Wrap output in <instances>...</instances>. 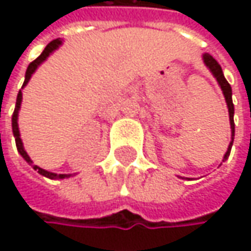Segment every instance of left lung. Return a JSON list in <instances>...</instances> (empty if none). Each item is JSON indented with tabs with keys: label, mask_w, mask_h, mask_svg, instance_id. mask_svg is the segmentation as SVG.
Listing matches in <instances>:
<instances>
[{
	"label": "left lung",
	"mask_w": 251,
	"mask_h": 251,
	"mask_svg": "<svg viewBox=\"0 0 251 251\" xmlns=\"http://www.w3.org/2000/svg\"><path fill=\"white\" fill-rule=\"evenodd\" d=\"M202 59H203V64L206 65V68L212 73V75L215 76V79L218 81L221 90H223V94L226 97V107H228V116H229V126H231V141H229V145L226 148V152L224 154V158L223 161H226V158L229 157V152H231V147H232V142H234V104H232V91H231V85L228 84V81L224 76L223 73V68L221 65L209 55V53H203L202 55Z\"/></svg>",
	"instance_id": "8db88e82"
}]
</instances>
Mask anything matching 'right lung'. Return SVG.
Returning <instances> with one entry per match:
<instances>
[{
    "label": "right lung",
    "mask_w": 251,
    "mask_h": 251,
    "mask_svg": "<svg viewBox=\"0 0 251 251\" xmlns=\"http://www.w3.org/2000/svg\"><path fill=\"white\" fill-rule=\"evenodd\" d=\"M62 45V40L61 39H55V40H52L46 48H45V50L40 53V56L39 58H36L28 67H27V71H25V82H23V87H22V90L25 88V85H27V82L30 81V78L31 75L36 73V70L40 67V64H43L48 58H49V55H52L59 46ZM22 90L19 91V94H17V101H16V109H14V113H13V118H11V125H13V135H14V139H16V145H17V151L20 152V155L25 158V161L39 173V175L45 176V177H48V178H52V180H58V178H68V177H71L73 175H56V173H52V172H48V170H43V169H40L39 166H36V164H33V161H31V158L28 157V154L25 152V147H23V141H22V138H20V129H19V112H20V107H22V101H23V93H22Z\"/></svg>",
    "instance_id": "add662e5"
}]
</instances>
